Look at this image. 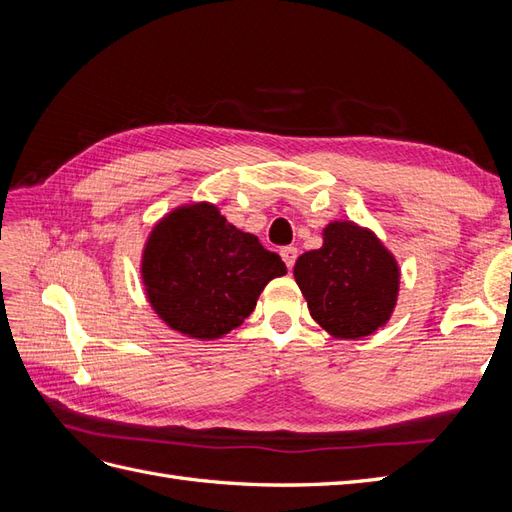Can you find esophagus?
I'll use <instances>...</instances> for the list:
<instances>
[{"label":"esophagus","mask_w":512,"mask_h":512,"mask_svg":"<svg viewBox=\"0 0 512 512\" xmlns=\"http://www.w3.org/2000/svg\"><path fill=\"white\" fill-rule=\"evenodd\" d=\"M280 256H282V260L286 262V267L292 269V267H294V260H297L299 252H297V247L286 245V247H282V250H280Z\"/></svg>","instance_id":"esophagus-1"}]
</instances>
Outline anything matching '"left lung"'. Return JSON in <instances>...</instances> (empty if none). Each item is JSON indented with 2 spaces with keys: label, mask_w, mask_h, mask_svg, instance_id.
<instances>
[{
  "label": "left lung",
  "mask_w": 512,
  "mask_h": 512,
  "mask_svg": "<svg viewBox=\"0 0 512 512\" xmlns=\"http://www.w3.org/2000/svg\"><path fill=\"white\" fill-rule=\"evenodd\" d=\"M309 314L337 339H361L391 320L399 297V265L374 230L335 220L322 247L294 262Z\"/></svg>",
  "instance_id": "1"
}]
</instances>
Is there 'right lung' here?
Wrapping results in <instances>:
<instances>
[{"label": "right lung", "mask_w": 512, "mask_h": 512, "mask_svg": "<svg viewBox=\"0 0 512 512\" xmlns=\"http://www.w3.org/2000/svg\"><path fill=\"white\" fill-rule=\"evenodd\" d=\"M286 265L256 235L232 226L211 203L181 205L149 232L141 277L147 301L170 329L220 339L254 312Z\"/></svg>", "instance_id": "1"}]
</instances>
